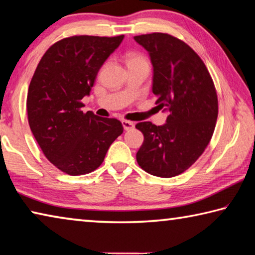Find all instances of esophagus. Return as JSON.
Here are the masks:
<instances>
[{"label":"esophagus","instance_id":"esophagus-1","mask_svg":"<svg viewBox=\"0 0 255 255\" xmlns=\"http://www.w3.org/2000/svg\"><path fill=\"white\" fill-rule=\"evenodd\" d=\"M122 124H123V128L125 131H130L133 128H134V123L131 122V121L124 120V121H122Z\"/></svg>","mask_w":255,"mask_h":255}]
</instances>
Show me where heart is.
Listing matches in <instances>:
<instances>
[{
    "instance_id": "1",
    "label": "heart",
    "mask_w": 255,
    "mask_h": 255,
    "mask_svg": "<svg viewBox=\"0 0 255 255\" xmlns=\"http://www.w3.org/2000/svg\"><path fill=\"white\" fill-rule=\"evenodd\" d=\"M133 62H145V63H147V61L144 60V57L140 55H135V54H128V63H133Z\"/></svg>"
}]
</instances>
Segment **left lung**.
Here are the masks:
<instances>
[{
  "mask_svg": "<svg viewBox=\"0 0 255 255\" xmlns=\"http://www.w3.org/2000/svg\"><path fill=\"white\" fill-rule=\"evenodd\" d=\"M153 66L157 107L168 112L164 125H135L144 136L136 161L158 177H173L198 160L214 134L218 98L209 71L184 41L168 33L135 36Z\"/></svg>",
  "mask_w": 255,
  "mask_h": 255,
  "instance_id": "8db88e82",
  "label": "left lung"
}]
</instances>
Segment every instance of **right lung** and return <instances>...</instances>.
Listing matches in <instances>:
<instances>
[{"instance_id": "right-lung-1", "label": "right lung", "mask_w": 255, "mask_h": 255, "mask_svg": "<svg viewBox=\"0 0 255 255\" xmlns=\"http://www.w3.org/2000/svg\"><path fill=\"white\" fill-rule=\"evenodd\" d=\"M123 38L68 37L53 44L37 65L27 96L29 127L45 157L63 173L94 172L123 133L119 120L81 111V99Z\"/></svg>"}]
</instances>
